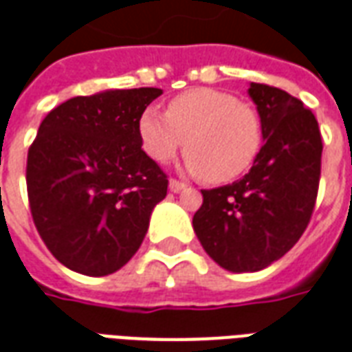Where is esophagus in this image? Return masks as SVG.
<instances>
[{
  "instance_id": "34e87169",
  "label": "esophagus",
  "mask_w": 352,
  "mask_h": 352,
  "mask_svg": "<svg viewBox=\"0 0 352 352\" xmlns=\"http://www.w3.org/2000/svg\"><path fill=\"white\" fill-rule=\"evenodd\" d=\"M181 190H184V184L181 183V181H175V179H171V181H169V192L179 194Z\"/></svg>"
}]
</instances>
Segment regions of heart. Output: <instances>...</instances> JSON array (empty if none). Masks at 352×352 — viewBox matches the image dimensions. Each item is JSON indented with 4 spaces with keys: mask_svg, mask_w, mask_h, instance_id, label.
Masks as SVG:
<instances>
[{
    "mask_svg": "<svg viewBox=\"0 0 352 352\" xmlns=\"http://www.w3.org/2000/svg\"><path fill=\"white\" fill-rule=\"evenodd\" d=\"M138 130L155 162H168L184 147L190 173L212 184L244 175L263 145L259 113L235 95L207 87L175 96L166 113L153 106L143 110Z\"/></svg>",
    "mask_w": 352,
    "mask_h": 352,
    "instance_id": "1",
    "label": "heart"
}]
</instances>
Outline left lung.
I'll return each instance as SVG.
<instances>
[{"instance_id": "8db88e82", "label": "left lung", "mask_w": 352, "mask_h": 352, "mask_svg": "<svg viewBox=\"0 0 352 352\" xmlns=\"http://www.w3.org/2000/svg\"><path fill=\"white\" fill-rule=\"evenodd\" d=\"M265 145L241 181L201 190L192 226L222 269L257 272L293 248L314 212L322 142L302 100L278 87L250 83Z\"/></svg>"}]
</instances>
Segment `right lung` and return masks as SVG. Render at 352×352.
<instances>
[{
  "instance_id": "obj_1",
  "label": "right lung",
  "mask_w": 352,
  "mask_h": 352,
  "mask_svg": "<svg viewBox=\"0 0 352 352\" xmlns=\"http://www.w3.org/2000/svg\"><path fill=\"white\" fill-rule=\"evenodd\" d=\"M156 87L74 96L44 117L28 153V197L57 261L108 276L142 246L168 177L142 149L138 123Z\"/></svg>"
}]
</instances>
